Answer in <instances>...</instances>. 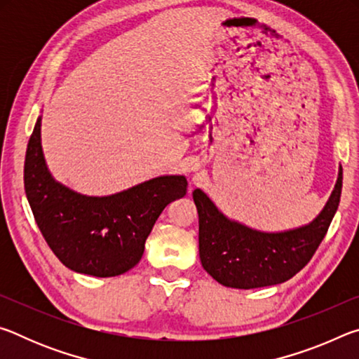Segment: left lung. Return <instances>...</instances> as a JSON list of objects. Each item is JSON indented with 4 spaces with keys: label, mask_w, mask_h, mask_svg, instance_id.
<instances>
[{
    "label": "left lung",
    "mask_w": 359,
    "mask_h": 359,
    "mask_svg": "<svg viewBox=\"0 0 359 359\" xmlns=\"http://www.w3.org/2000/svg\"><path fill=\"white\" fill-rule=\"evenodd\" d=\"M342 193V168L323 210L306 226L264 233L229 220L204 191H193L199 215V258L208 274L229 288H261L290 280L327 233Z\"/></svg>",
    "instance_id": "1"
}]
</instances>
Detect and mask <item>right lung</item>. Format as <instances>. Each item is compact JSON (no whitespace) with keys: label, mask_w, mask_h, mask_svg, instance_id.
I'll list each match as a JSON object with an SVG mask.
<instances>
[{"label":"right lung","mask_w":359,"mask_h":359,"mask_svg":"<svg viewBox=\"0 0 359 359\" xmlns=\"http://www.w3.org/2000/svg\"><path fill=\"white\" fill-rule=\"evenodd\" d=\"M25 193L47 245L71 271L115 277L142 258L145 241L163 209L184 198V175H161L111 196H85L48 172L41 145V117L25 155Z\"/></svg>","instance_id":"obj_1"}]
</instances>
